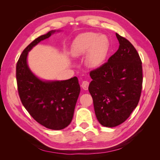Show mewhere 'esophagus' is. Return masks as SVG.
Listing matches in <instances>:
<instances>
[{
    "label": "esophagus",
    "mask_w": 160,
    "mask_h": 160,
    "mask_svg": "<svg viewBox=\"0 0 160 160\" xmlns=\"http://www.w3.org/2000/svg\"><path fill=\"white\" fill-rule=\"evenodd\" d=\"M89 82H88V81H83L82 84H81V87H82V89L84 90H87L88 87H89Z\"/></svg>",
    "instance_id": "1"
}]
</instances>
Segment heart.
Instances as JSON below:
<instances>
[{
	"mask_svg": "<svg viewBox=\"0 0 160 160\" xmlns=\"http://www.w3.org/2000/svg\"><path fill=\"white\" fill-rule=\"evenodd\" d=\"M108 41L106 36L94 32H86L78 35L71 45L70 53L75 58L85 55L84 60L90 68L100 66L106 58Z\"/></svg>",
	"mask_w": 160,
	"mask_h": 160,
	"instance_id": "obj_1",
	"label": "heart"
}]
</instances>
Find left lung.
<instances>
[{
    "mask_svg": "<svg viewBox=\"0 0 160 160\" xmlns=\"http://www.w3.org/2000/svg\"><path fill=\"white\" fill-rule=\"evenodd\" d=\"M120 43L113 56L100 67L91 71L89 91L96 118L106 127H115L127 120L140 100L142 66L133 45L115 33Z\"/></svg>",
    "mask_w": 160,
    "mask_h": 160,
    "instance_id": "obj_1",
    "label": "left lung"
}]
</instances>
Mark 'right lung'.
<instances>
[{"instance_id":"1","label":"right lung","mask_w":160,"mask_h":160,"mask_svg":"<svg viewBox=\"0 0 160 160\" xmlns=\"http://www.w3.org/2000/svg\"><path fill=\"white\" fill-rule=\"evenodd\" d=\"M60 30L39 36L23 50L16 64V81L22 104L39 124L52 130H61L73 119L80 92L77 77L65 80H43L28 64V53L33 47Z\"/></svg>"}]
</instances>
